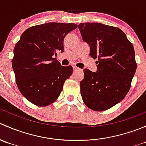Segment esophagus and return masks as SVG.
<instances>
[{
  "label": "esophagus",
  "instance_id": "1",
  "mask_svg": "<svg viewBox=\"0 0 146 146\" xmlns=\"http://www.w3.org/2000/svg\"><path fill=\"white\" fill-rule=\"evenodd\" d=\"M80 70V68H79L76 67V66H74V67H73V71L74 72L78 71V70Z\"/></svg>",
  "mask_w": 146,
  "mask_h": 146
}]
</instances>
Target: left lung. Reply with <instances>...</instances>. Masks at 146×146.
I'll return each mask as SVG.
<instances>
[{
	"instance_id": "obj_1",
	"label": "left lung",
	"mask_w": 146,
	"mask_h": 146,
	"mask_svg": "<svg viewBox=\"0 0 146 146\" xmlns=\"http://www.w3.org/2000/svg\"><path fill=\"white\" fill-rule=\"evenodd\" d=\"M82 39L90 45V56L98 58V70H84L80 94L85 105L97 111L116 105L126 97L136 73L133 44L118 27L97 23L78 25Z\"/></svg>"
}]
</instances>
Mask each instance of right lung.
<instances>
[{"instance_id":"add662e5","label":"right lung","mask_w":146,"mask_h":146,"mask_svg":"<svg viewBox=\"0 0 146 146\" xmlns=\"http://www.w3.org/2000/svg\"><path fill=\"white\" fill-rule=\"evenodd\" d=\"M78 25L48 23L26 29L14 48L12 66L22 95L32 104L46 107L59 97L71 66H62L54 58L64 51V40Z\"/></svg>"}]
</instances>
